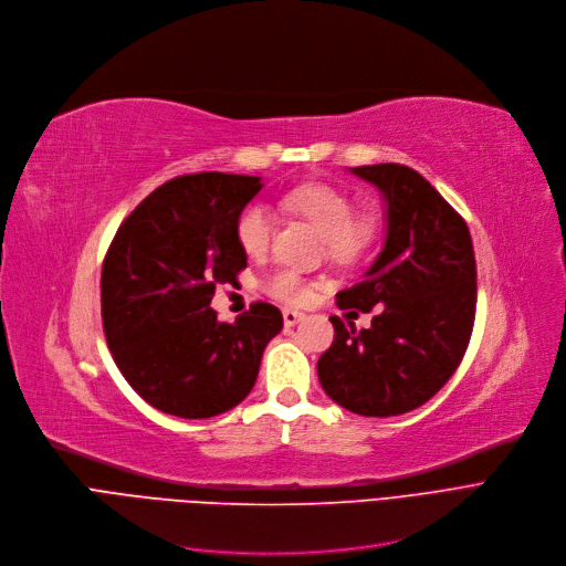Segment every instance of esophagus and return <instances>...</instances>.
Listing matches in <instances>:
<instances>
[{
    "instance_id": "obj_1",
    "label": "esophagus",
    "mask_w": 566,
    "mask_h": 566,
    "mask_svg": "<svg viewBox=\"0 0 566 566\" xmlns=\"http://www.w3.org/2000/svg\"><path fill=\"white\" fill-rule=\"evenodd\" d=\"M300 319H304V313L294 311V308H283V322H285V327H294Z\"/></svg>"
}]
</instances>
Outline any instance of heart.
I'll return each instance as SVG.
<instances>
[{"instance_id": "obj_1", "label": "heart", "mask_w": 566, "mask_h": 566, "mask_svg": "<svg viewBox=\"0 0 566 566\" xmlns=\"http://www.w3.org/2000/svg\"><path fill=\"white\" fill-rule=\"evenodd\" d=\"M283 207L300 213L315 226V230L325 237V247L329 258L347 262L357 258L370 241L373 226L364 217H355V205L340 188L329 184H302L283 196ZM272 211L260 202H251L239 211L237 217V241L244 253L251 258L264 253L269 237H272ZM264 290L276 300L300 302L304 300L306 287L297 272L292 269H276L266 276Z\"/></svg>"}]
</instances>
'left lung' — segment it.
Here are the masks:
<instances>
[{
    "label": "left lung",
    "mask_w": 566,
    "mask_h": 566,
    "mask_svg": "<svg viewBox=\"0 0 566 566\" xmlns=\"http://www.w3.org/2000/svg\"><path fill=\"white\" fill-rule=\"evenodd\" d=\"M382 193L385 247L338 308H375L370 327L332 315L334 343L317 378L340 408L396 417L433 398L459 368L474 325L476 262L465 221L417 170L349 168Z\"/></svg>",
    "instance_id": "obj_1"
}]
</instances>
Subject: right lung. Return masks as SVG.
Here are the masks:
<instances>
[{
	"label": "right lung",
	"mask_w": 566,
	"mask_h": 566,
	"mask_svg": "<svg viewBox=\"0 0 566 566\" xmlns=\"http://www.w3.org/2000/svg\"><path fill=\"white\" fill-rule=\"evenodd\" d=\"M262 177L200 172L166 181L119 226L101 274L105 340L126 382L151 408L217 417L244 400L266 343L283 329L258 302L221 322L211 297L247 266L237 217Z\"/></svg>",
	"instance_id": "add662e5"
}]
</instances>
